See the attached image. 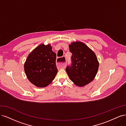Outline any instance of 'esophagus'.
Wrapping results in <instances>:
<instances>
[{
	"mask_svg": "<svg viewBox=\"0 0 126 126\" xmlns=\"http://www.w3.org/2000/svg\"><path fill=\"white\" fill-rule=\"evenodd\" d=\"M60 58H58L57 59V66L58 68H64L66 67V63H60L59 62V60L60 59Z\"/></svg>",
	"mask_w": 126,
	"mask_h": 126,
	"instance_id": "34e87169",
	"label": "esophagus"
}]
</instances>
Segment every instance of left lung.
<instances>
[{"label": "left lung", "instance_id": "8db88e82", "mask_svg": "<svg viewBox=\"0 0 126 126\" xmlns=\"http://www.w3.org/2000/svg\"><path fill=\"white\" fill-rule=\"evenodd\" d=\"M72 53L71 64L66 67L71 80L79 87H83L92 81L99 68V62L94 52L84 43L73 42L69 46Z\"/></svg>", "mask_w": 126, "mask_h": 126}]
</instances>
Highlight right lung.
<instances>
[{
  "mask_svg": "<svg viewBox=\"0 0 126 126\" xmlns=\"http://www.w3.org/2000/svg\"><path fill=\"white\" fill-rule=\"evenodd\" d=\"M56 54L50 44H41L30 53L24 64V70L30 82L38 87L47 86L55 78Z\"/></svg>",
  "mask_w": 126,
  "mask_h": 126,
  "instance_id": "1",
  "label": "right lung"
}]
</instances>
